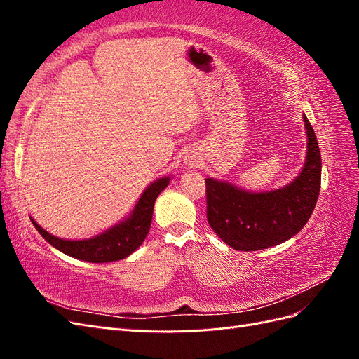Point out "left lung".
<instances>
[{
    "instance_id": "left-lung-1",
    "label": "left lung",
    "mask_w": 359,
    "mask_h": 359,
    "mask_svg": "<svg viewBox=\"0 0 359 359\" xmlns=\"http://www.w3.org/2000/svg\"><path fill=\"white\" fill-rule=\"evenodd\" d=\"M307 154L299 175L287 186L248 191L227 181L206 178V219L211 229L235 250L278 245L295 236L311 217L320 191L322 158L316 135L302 115Z\"/></svg>"
}]
</instances>
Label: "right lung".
I'll list each match as a JSON object with an SVG mask.
<instances>
[{
    "mask_svg": "<svg viewBox=\"0 0 359 359\" xmlns=\"http://www.w3.org/2000/svg\"><path fill=\"white\" fill-rule=\"evenodd\" d=\"M169 182L170 177H163L151 182L124 220L88 240H64L46 232L32 217L29 219L39 233L64 255L93 264L115 262L132 255L144 243L149 232L156 199Z\"/></svg>",
    "mask_w": 359,
    "mask_h": 359,
    "instance_id": "1",
    "label": "right lung"
}]
</instances>
